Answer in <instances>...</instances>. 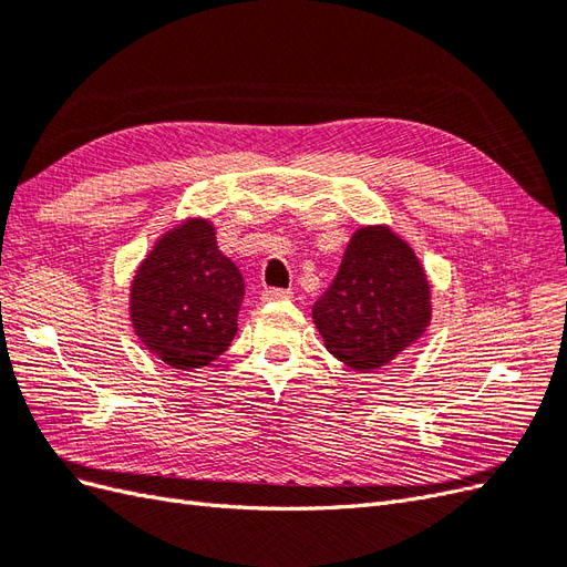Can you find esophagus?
Returning a JSON list of instances; mask_svg holds the SVG:
<instances>
[{
  "label": "esophagus",
  "instance_id": "1",
  "mask_svg": "<svg viewBox=\"0 0 567 567\" xmlns=\"http://www.w3.org/2000/svg\"><path fill=\"white\" fill-rule=\"evenodd\" d=\"M288 298H290V290H284V288H265L262 290L265 302H277V300H288Z\"/></svg>",
  "mask_w": 567,
  "mask_h": 567
}]
</instances>
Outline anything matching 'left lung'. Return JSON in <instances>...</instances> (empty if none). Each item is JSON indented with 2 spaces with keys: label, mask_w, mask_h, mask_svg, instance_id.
<instances>
[{
  "label": "left lung",
  "mask_w": 567,
  "mask_h": 567,
  "mask_svg": "<svg viewBox=\"0 0 567 567\" xmlns=\"http://www.w3.org/2000/svg\"><path fill=\"white\" fill-rule=\"evenodd\" d=\"M431 284L411 246L385 225L359 227L312 319L342 364L371 371L392 362L431 326Z\"/></svg>",
  "instance_id": "obj_1"
}]
</instances>
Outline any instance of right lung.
Wrapping results in <instances>:
<instances>
[{
  "label": "right lung",
  "mask_w": 567,
  "mask_h": 567,
  "mask_svg": "<svg viewBox=\"0 0 567 567\" xmlns=\"http://www.w3.org/2000/svg\"><path fill=\"white\" fill-rule=\"evenodd\" d=\"M246 284L208 219H184L144 257L130 286L134 333L182 371L208 367L236 336Z\"/></svg>",
  "instance_id": "1"
}]
</instances>
